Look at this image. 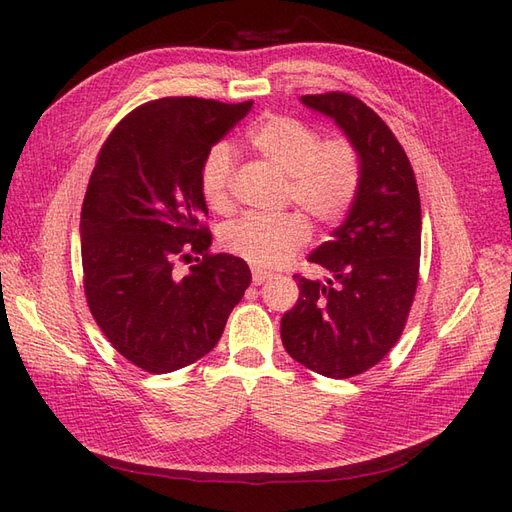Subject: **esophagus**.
Wrapping results in <instances>:
<instances>
[{"mask_svg":"<svg viewBox=\"0 0 512 512\" xmlns=\"http://www.w3.org/2000/svg\"><path fill=\"white\" fill-rule=\"evenodd\" d=\"M269 277H271V271H265V269H260V267H254V269H252V280H254L256 286L265 284V282L269 280Z\"/></svg>","mask_w":512,"mask_h":512,"instance_id":"obj_1","label":"esophagus"}]
</instances>
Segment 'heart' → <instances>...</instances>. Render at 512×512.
<instances>
[{
    "mask_svg": "<svg viewBox=\"0 0 512 512\" xmlns=\"http://www.w3.org/2000/svg\"><path fill=\"white\" fill-rule=\"evenodd\" d=\"M247 143L271 166L288 175V200L301 205L320 224L342 220L361 185V156L346 138H327L307 123L269 115L247 132ZM235 164L226 145H215L200 168V188L213 209L230 207ZM309 239L301 213H250L224 228L222 243L256 267H277Z\"/></svg>",
    "mask_w": 512,
    "mask_h": 512,
    "instance_id": "b5f03b06",
    "label": "heart"
}]
</instances>
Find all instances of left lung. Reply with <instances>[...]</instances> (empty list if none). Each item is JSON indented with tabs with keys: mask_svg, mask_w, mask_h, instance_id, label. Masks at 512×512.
Masks as SVG:
<instances>
[{
	"mask_svg": "<svg viewBox=\"0 0 512 512\" xmlns=\"http://www.w3.org/2000/svg\"><path fill=\"white\" fill-rule=\"evenodd\" d=\"M331 117L361 156V185L333 239L309 254L331 273L299 282V301L282 318L294 361L327 378H352L380 363L406 327L418 284L421 198L414 170L391 128L344 91L301 96Z\"/></svg>",
	"mask_w": 512,
	"mask_h": 512,
	"instance_id": "left-lung-1",
	"label": "left lung"
}]
</instances>
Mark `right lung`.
I'll list each match as a JSON object with an SVG mask.
<instances>
[{
	"label": "right lung",
	"mask_w": 512,
	"mask_h": 512,
	"mask_svg": "<svg viewBox=\"0 0 512 512\" xmlns=\"http://www.w3.org/2000/svg\"><path fill=\"white\" fill-rule=\"evenodd\" d=\"M254 102L160 98L123 117L102 145L81 211L85 297L113 348L149 374L203 359L252 273L211 254L200 168ZM204 260L188 276L177 259Z\"/></svg>",
	"instance_id": "add662e5"
}]
</instances>
